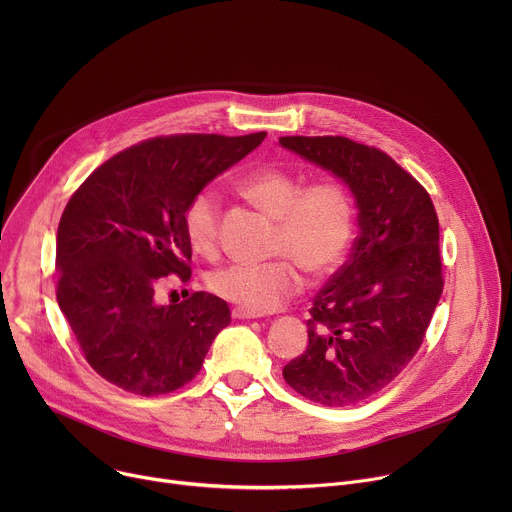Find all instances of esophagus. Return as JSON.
Listing matches in <instances>:
<instances>
[{"label": "esophagus", "instance_id": "esophagus-1", "mask_svg": "<svg viewBox=\"0 0 512 512\" xmlns=\"http://www.w3.org/2000/svg\"><path fill=\"white\" fill-rule=\"evenodd\" d=\"M233 318L235 320H257V318H261V314H255V312H249L243 308H233Z\"/></svg>", "mask_w": 512, "mask_h": 512}]
</instances>
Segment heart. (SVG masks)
<instances>
[{
  "mask_svg": "<svg viewBox=\"0 0 512 512\" xmlns=\"http://www.w3.org/2000/svg\"><path fill=\"white\" fill-rule=\"evenodd\" d=\"M237 190L275 221L273 253L294 258L310 275L330 273L344 257L354 229L348 192L336 182L304 180L277 166H261L237 180ZM221 196L202 188L184 212V229L194 251L212 255L218 247ZM291 258V259H292ZM290 259V260H291ZM286 257L267 263H235L210 277L216 296L243 310H275L302 289L298 265Z\"/></svg>",
  "mask_w": 512,
  "mask_h": 512,
  "instance_id": "1",
  "label": "heart"
}]
</instances>
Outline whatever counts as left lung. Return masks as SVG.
I'll use <instances>...</instances> for the list:
<instances>
[{"instance_id": "left-lung-1", "label": "left lung", "mask_w": 512, "mask_h": 512, "mask_svg": "<svg viewBox=\"0 0 512 512\" xmlns=\"http://www.w3.org/2000/svg\"><path fill=\"white\" fill-rule=\"evenodd\" d=\"M279 145L338 178L354 198L358 237L312 300L306 352L285 383L330 407L387 387L423 342L442 298L440 223L425 188L377 148L346 137H281Z\"/></svg>"}]
</instances>
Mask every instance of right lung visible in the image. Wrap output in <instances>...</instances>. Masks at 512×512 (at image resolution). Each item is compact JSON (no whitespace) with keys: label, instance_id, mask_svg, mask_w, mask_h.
<instances>
[{"label":"right lung","instance_id":"1","mask_svg":"<svg viewBox=\"0 0 512 512\" xmlns=\"http://www.w3.org/2000/svg\"><path fill=\"white\" fill-rule=\"evenodd\" d=\"M170 135L99 166L68 200L56 233V300L87 362L123 391L154 397L190 383L225 326L229 304L192 294L164 306L156 287L188 281L184 212L196 192L265 139Z\"/></svg>","mask_w":512,"mask_h":512}]
</instances>
